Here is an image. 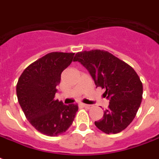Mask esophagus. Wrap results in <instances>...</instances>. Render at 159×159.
<instances>
[{
    "label": "esophagus",
    "mask_w": 159,
    "mask_h": 159,
    "mask_svg": "<svg viewBox=\"0 0 159 159\" xmlns=\"http://www.w3.org/2000/svg\"><path fill=\"white\" fill-rule=\"evenodd\" d=\"M82 106H83V107H85V108H86V109H90V108H91V104H82Z\"/></svg>",
    "instance_id": "1"
}]
</instances>
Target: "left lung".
I'll return each instance as SVG.
<instances>
[{
    "label": "left lung",
    "mask_w": 159,
    "mask_h": 159,
    "mask_svg": "<svg viewBox=\"0 0 159 159\" xmlns=\"http://www.w3.org/2000/svg\"><path fill=\"white\" fill-rule=\"evenodd\" d=\"M78 61L88 70L96 87L105 89L104 97L109 100L103 118L95 125L106 134H117L135 118L143 95L142 82L135 71L111 53L100 50L76 54Z\"/></svg>",
    "instance_id": "obj_1"
}]
</instances>
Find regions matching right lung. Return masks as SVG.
Here are the masks:
<instances>
[{"instance_id":"right-lung-1","label":"right lung","mask_w":159,"mask_h":159,"mask_svg":"<svg viewBox=\"0 0 159 159\" xmlns=\"http://www.w3.org/2000/svg\"><path fill=\"white\" fill-rule=\"evenodd\" d=\"M74 53L51 52L25 68L16 86L17 97L27 119L49 136L64 133L73 124L77 104L65 105L55 100L62 72L73 61Z\"/></svg>"}]
</instances>
